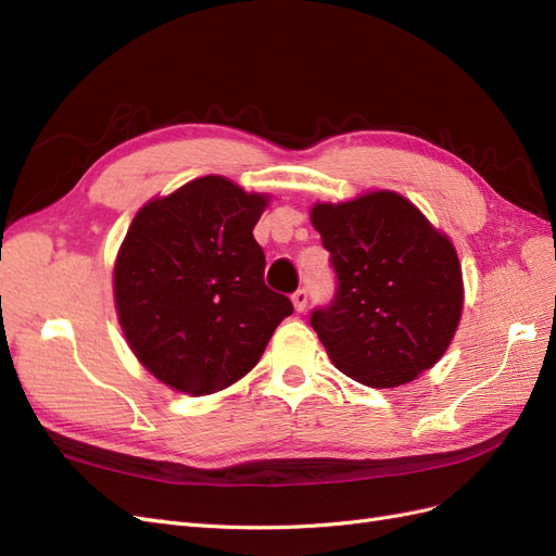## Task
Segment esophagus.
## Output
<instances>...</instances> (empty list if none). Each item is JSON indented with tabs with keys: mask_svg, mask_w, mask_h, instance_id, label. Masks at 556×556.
<instances>
[{
	"mask_svg": "<svg viewBox=\"0 0 556 556\" xmlns=\"http://www.w3.org/2000/svg\"><path fill=\"white\" fill-rule=\"evenodd\" d=\"M292 304H294V311L296 313H304L306 311V304H308V292L306 290H296L292 294Z\"/></svg>",
	"mask_w": 556,
	"mask_h": 556,
	"instance_id": "esophagus-1",
	"label": "esophagus"
}]
</instances>
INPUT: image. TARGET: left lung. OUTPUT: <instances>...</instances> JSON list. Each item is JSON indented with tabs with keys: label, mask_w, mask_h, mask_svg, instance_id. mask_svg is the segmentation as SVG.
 Segmentation results:
<instances>
[{
	"label": "left lung",
	"mask_w": 556,
	"mask_h": 556,
	"mask_svg": "<svg viewBox=\"0 0 556 556\" xmlns=\"http://www.w3.org/2000/svg\"><path fill=\"white\" fill-rule=\"evenodd\" d=\"M311 223L339 278L311 327L333 366L368 387H399L439 362L464 308L452 241L406 197L376 190L315 204Z\"/></svg>",
	"instance_id": "obj_1"
}]
</instances>
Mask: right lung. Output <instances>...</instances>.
I'll use <instances>...</instances> for the list:
<instances>
[{"instance_id": "obj_1", "label": "right lung", "mask_w": 556, "mask_h": 556, "mask_svg": "<svg viewBox=\"0 0 556 556\" xmlns=\"http://www.w3.org/2000/svg\"><path fill=\"white\" fill-rule=\"evenodd\" d=\"M268 194L225 176L150 199L113 266L117 323L137 359L172 390L204 396L260 362L292 301L264 285L252 237Z\"/></svg>"}]
</instances>
